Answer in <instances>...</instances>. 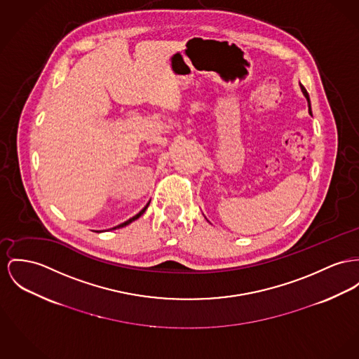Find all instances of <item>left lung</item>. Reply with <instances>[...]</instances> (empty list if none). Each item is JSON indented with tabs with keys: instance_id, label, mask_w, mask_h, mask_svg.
Returning <instances> with one entry per match:
<instances>
[{
	"instance_id": "left-lung-1",
	"label": "left lung",
	"mask_w": 359,
	"mask_h": 359,
	"mask_svg": "<svg viewBox=\"0 0 359 359\" xmlns=\"http://www.w3.org/2000/svg\"><path fill=\"white\" fill-rule=\"evenodd\" d=\"M301 90H302V93H304V95L306 97V100H308V106H309V114L311 116V99H309V94H308V91L305 90V87L301 84Z\"/></svg>"
}]
</instances>
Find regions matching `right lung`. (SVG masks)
Here are the masks:
<instances>
[{
  "label": "right lung",
  "instance_id": "1",
  "mask_svg": "<svg viewBox=\"0 0 359 359\" xmlns=\"http://www.w3.org/2000/svg\"><path fill=\"white\" fill-rule=\"evenodd\" d=\"M148 205H149V203H148V204H147V205H145V207H144L143 210H142V211H140V212H139V214H137V215H135V216H133V217H130V219H128V220H126V222H123V223H121V224H118V226H116V227H113V230H116V229H121V227H123V226H128V224H129V223H132V222H133V220H136V219H139V217H140V216L143 215L144 212H145V210H147V208H148Z\"/></svg>",
  "mask_w": 359,
  "mask_h": 359
}]
</instances>
